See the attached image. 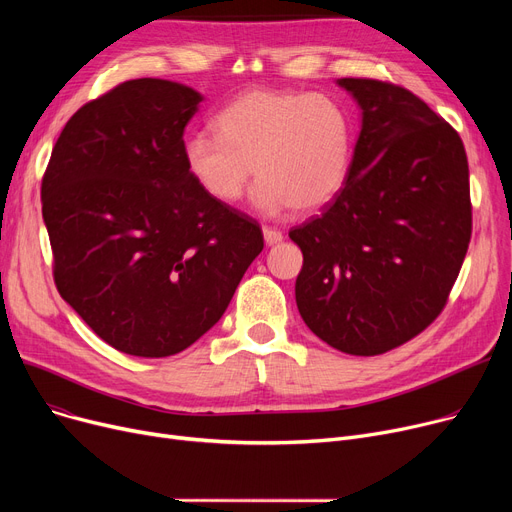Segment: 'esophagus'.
<instances>
[{
	"instance_id": "obj_1",
	"label": "esophagus",
	"mask_w": 512,
	"mask_h": 512,
	"mask_svg": "<svg viewBox=\"0 0 512 512\" xmlns=\"http://www.w3.org/2000/svg\"><path fill=\"white\" fill-rule=\"evenodd\" d=\"M263 238H265V242L267 245H278V242H282V238H284V234L280 232V230H276V228H270V226H265L263 228Z\"/></svg>"
}]
</instances>
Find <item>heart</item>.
<instances>
[{
    "instance_id": "obj_1",
    "label": "heart",
    "mask_w": 512,
    "mask_h": 512,
    "mask_svg": "<svg viewBox=\"0 0 512 512\" xmlns=\"http://www.w3.org/2000/svg\"><path fill=\"white\" fill-rule=\"evenodd\" d=\"M213 132L188 139L184 159L197 184L220 203L242 197L255 166L259 209L311 213L340 195L351 170V122L324 95L247 91L213 118Z\"/></svg>"
}]
</instances>
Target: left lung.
<instances>
[{
	"label": "left lung",
	"mask_w": 512,
	"mask_h": 512,
	"mask_svg": "<svg viewBox=\"0 0 512 512\" xmlns=\"http://www.w3.org/2000/svg\"><path fill=\"white\" fill-rule=\"evenodd\" d=\"M363 122L340 195L288 236L303 251L294 286L309 330L373 357L442 313L471 240L465 145L409 89L340 78Z\"/></svg>",
	"instance_id": "left-lung-1"
}]
</instances>
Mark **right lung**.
Returning <instances> with one entry per match:
<instances>
[{
  "instance_id": "add662e5",
  "label": "right lung",
  "mask_w": 512,
  "mask_h": 512,
  "mask_svg": "<svg viewBox=\"0 0 512 512\" xmlns=\"http://www.w3.org/2000/svg\"><path fill=\"white\" fill-rule=\"evenodd\" d=\"M201 101L172 80H126L66 122L43 174L58 292L126 355L170 357L199 340L263 249L259 224L186 168Z\"/></svg>"
}]
</instances>
